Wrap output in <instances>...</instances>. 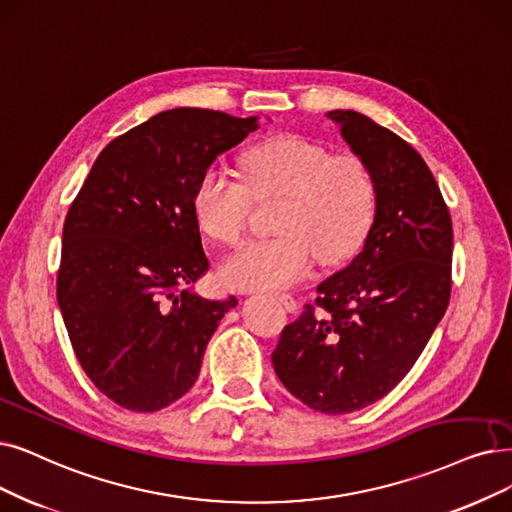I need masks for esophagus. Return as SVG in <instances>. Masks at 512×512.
<instances>
[{
    "mask_svg": "<svg viewBox=\"0 0 512 512\" xmlns=\"http://www.w3.org/2000/svg\"><path fill=\"white\" fill-rule=\"evenodd\" d=\"M275 300L279 304H283V309L288 311V313H296L298 311V302L290 294H275Z\"/></svg>",
    "mask_w": 512,
    "mask_h": 512,
    "instance_id": "esophagus-1",
    "label": "esophagus"
}]
</instances>
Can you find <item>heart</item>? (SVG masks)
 Instances as JSON below:
<instances>
[{"label":"heart","mask_w":512,"mask_h":512,"mask_svg":"<svg viewBox=\"0 0 512 512\" xmlns=\"http://www.w3.org/2000/svg\"><path fill=\"white\" fill-rule=\"evenodd\" d=\"M243 182L210 168L197 180L193 214L208 237L235 245L252 212V199L283 197L273 239L243 245L222 264L233 290L288 288L319 262L334 264L361 248L370 233L378 189L367 163L351 153L332 155L319 142L294 134L260 140L241 157Z\"/></svg>","instance_id":"obj_1"}]
</instances>
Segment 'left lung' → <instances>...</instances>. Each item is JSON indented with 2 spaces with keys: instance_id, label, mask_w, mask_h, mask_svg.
I'll return each mask as SVG.
<instances>
[{
  "instance_id": "obj_1",
  "label": "left lung",
  "mask_w": 512,
  "mask_h": 512,
  "mask_svg": "<svg viewBox=\"0 0 512 512\" xmlns=\"http://www.w3.org/2000/svg\"><path fill=\"white\" fill-rule=\"evenodd\" d=\"M327 117L376 180V218L349 267L283 327L273 367L296 399L338 416L391 393L431 340L452 294L454 231L412 145L357 111Z\"/></svg>"
}]
</instances>
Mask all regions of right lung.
<instances>
[{
  "label": "right lung",
  "instance_id": "right-lung-1",
  "mask_svg": "<svg viewBox=\"0 0 512 512\" xmlns=\"http://www.w3.org/2000/svg\"><path fill=\"white\" fill-rule=\"evenodd\" d=\"M258 117L170 109L100 151L73 199L56 298L77 361L100 393L132 412L178 401L199 376L224 313L191 285L208 271L193 191Z\"/></svg>",
  "mask_w": 512,
  "mask_h": 512
}]
</instances>
